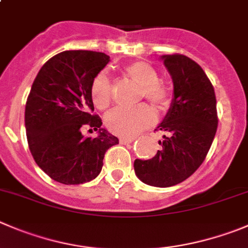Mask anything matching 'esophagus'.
<instances>
[{
    "label": "esophagus",
    "mask_w": 248,
    "mask_h": 248,
    "mask_svg": "<svg viewBox=\"0 0 248 248\" xmlns=\"http://www.w3.org/2000/svg\"><path fill=\"white\" fill-rule=\"evenodd\" d=\"M119 141L122 143H130L133 141H135V138L134 136H123V138L119 139Z\"/></svg>",
    "instance_id": "esophagus-1"
}]
</instances>
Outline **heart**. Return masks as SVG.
<instances>
[{
    "label": "heart",
    "mask_w": 248,
    "mask_h": 248,
    "mask_svg": "<svg viewBox=\"0 0 248 248\" xmlns=\"http://www.w3.org/2000/svg\"><path fill=\"white\" fill-rule=\"evenodd\" d=\"M128 77L141 85L140 97L150 101L158 109H164L170 103V95L167 87L159 84V75L151 64L134 62L125 68ZM113 89L109 78L100 73L91 85V97L100 109H105L112 101ZM155 113L147 105L135 107H118L106 115V125L112 133L123 136L136 135L155 123Z\"/></svg>",
    "instance_id": "obj_1"
}]
</instances>
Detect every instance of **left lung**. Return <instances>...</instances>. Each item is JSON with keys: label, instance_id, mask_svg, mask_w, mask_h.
<instances>
[{"label": "left lung", "instance_id": "8db88e82", "mask_svg": "<svg viewBox=\"0 0 248 248\" xmlns=\"http://www.w3.org/2000/svg\"><path fill=\"white\" fill-rule=\"evenodd\" d=\"M174 85L170 108L157 130L164 133L153 158L134 162L142 183L169 187L192 175L203 163L218 126L212 82L195 61L184 55L162 56Z\"/></svg>", "mask_w": 248, "mask_h": 248}]
</instances>
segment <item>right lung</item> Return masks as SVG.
<instances>
[{"label":"right lung","mask_w":248,"mask_h":248,"mask_svg":"<svg viewBox=\"0 0 248 248\" xmlns=\"http://www.w3.org/2000/svg\"><path fill=\"white\" fill-rule=\"evenodd\" d=\"M109 62L93 51H64L47 61L37 73L25 105L30 152L51 179L65 185L91 181L101 173L106 151L119 143L101 128L93 112L91 85ZM85 126L98 131L85 138Z\"/></svg>","instance_id":"1"}]
</instances>
